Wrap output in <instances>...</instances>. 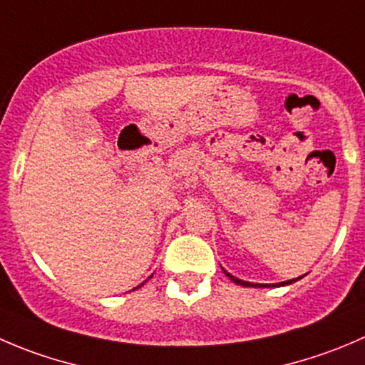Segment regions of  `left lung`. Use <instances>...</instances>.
<instances>
[{
  "label": "left lung",
  "instance_id": "1",
  "mask_svg": "<svg viewBox=\"0 0 365 365\" xmlns=\"http://www.w3.org/2000/svg\"><path fill=\"white\" fill-rule=\"evenodd\" d=\"M225 274H226V277L230 278V280L233 282V284H237V285H242V287H282V285H291V284H294V282L302 280V278L305 277V274H303V277H299V278H292V280L282 282V284H251V282H244V280H240V278L233 277V274H230L228 271H225Z\"/></svg>",
  "mask_w": 365,
  "mask_h": 365
}]
</instances>
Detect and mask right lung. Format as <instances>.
Listing matches in <instances>:
<instances>
[{
	"instance_id": "add662e5",
	"label": "right lung",
	"mask_w": 365,
	"mask_h": 365,
	"mask_svg": "<svg viewBox=\"0 0 365 365\" xmlns=\"http://www.w3.org/2000/svg\"><path fill=\"white\" fill-rule=\"evenodd\" d=\"M151 278V277H150ZM140 285H143V284H140ZM140 285H139V287H140ZM139 287H135V289H139Z\"/></svg>"
}]
</instances>
